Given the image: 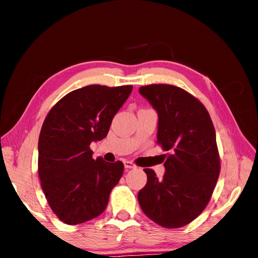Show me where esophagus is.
I'll return each mask as SVG.
<instances>
[{
    "mask_svg": "<svg viewBox=\"0 0 258 258\" xmlns=\"http://www.w3.org/2000/svg\"><path fill=\"white\" fill-rule=\"evenodd\" d=\"M124 166H125V168H127V169L137 167V166H135V164H133L132 161H130V160H125V161H124Z\"/></svg>",
    "mask_w": 258,
    "mask_h": 258,
    "instance_id": "obj_1",
    "label": "esophagus"
}]
</instances>
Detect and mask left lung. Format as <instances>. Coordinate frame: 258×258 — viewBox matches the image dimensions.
Segmentation results:
<instances>
[{"instance_id": "left-lung-1", "label": "left lung", "mask_w": 258, "mask_h": 258, "mask_svg": "<svg viewBox=\"0 0 258 258\" xmlns=\"http://www.w3.org/2000/svg\"><path fill=\"white\" fill-rule=\"evenodd\" d=\"M139 92L158 113L157 143L171 151L163 180L145 169L139 204L157 224L181 228L203 213L215 189L221 169L215 128L204 104L181 87L151 84Z\"/></svg>"}]
</instances>
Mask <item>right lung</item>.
I'll use <instances>...</instances> for the list:
<instances>
[{"instance_id":"add662e5","label":"right lung","mask_w":258,"mask_h":258,"mask_svg":"<svg viewBox=\"0 0 258 258\" xmlns=\"http://www.w3.org/2000/svg\"><path fill=\"white\" fill-rule=\"evenodd\" d=\"M132 89L82 87L64 95L47 113L38 139V176L47 203L63 223H84L106 209L124 164L93 159L90 145L107 137Z\"/></svg>"}]
</instances>
